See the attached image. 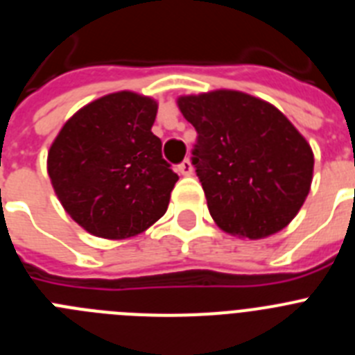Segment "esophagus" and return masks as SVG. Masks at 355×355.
I'll return each instance as SVG.
<instances>
[{
	"instance_id": "1",
	"label": "esophagus",
	"mask_w": 355,
	"mask_h": 355,
	"mask_svg": "<svg viewBox=\"0 0 355 355\" xmlns=\"http://www.w3.org/2000/svg\"><path fill=\"white\" fill-rule=\"evenodd\" d=\"M178 172L183 175H192L193 174L192 162H190V159H184L183 163H180V165H178Z\"/></svg>"
}]
</instances>
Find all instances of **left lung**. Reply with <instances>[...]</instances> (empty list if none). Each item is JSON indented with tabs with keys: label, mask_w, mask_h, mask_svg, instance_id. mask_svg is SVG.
Listing matches in <instances>:
<instances>
[{
	"label": "left lung",
	"mask_w": 355,
	"mask_h": 355,
	"mask_svg": "<svg viewBox=\"0 0 355 355\" xmlns=\"http://www.w3.org/2000/svg\"><path fill=\"white\" fill-rule=\"evenodd\" d=\"M197 131L192 163L222 231L259 240L286 227L311 190L315 156L281 110L240 90L178 97Z\"/></svg>",
	"instance_id": "1"
}]
</instances>
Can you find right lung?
I'll return each instance as SVG.
<instances>
[{
    "mask_svg": "<svg viewBox=\"0 0 355 355\" xmlns=\"http://www.w3.org/2000/svg\"><path fill=\"white\" fill-rule=\"evenodd\" d=\"M158 103L121 90L85 105L56 135L48 174L65 211L106 240L137 236L159 220L178 181L153 135Z\"/></svg>",
    "mask_w": 355,
    "mask_h": 355,
    "instance_id": "obj_1",
    "label": "right lung"
}]
</instances>
